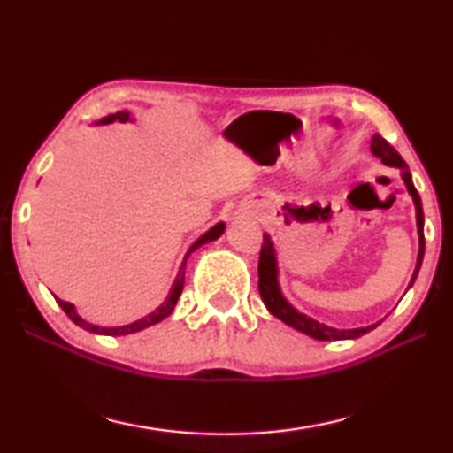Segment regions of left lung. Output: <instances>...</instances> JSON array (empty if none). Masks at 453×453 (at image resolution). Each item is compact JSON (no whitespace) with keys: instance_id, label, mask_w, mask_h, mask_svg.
<instances>
[{"instance_id":"obj_1","label":"left lung","mask_w":453,"mask_h":453,"mask_svg":"<svg viewBox=\"0 0 453 453\" xmlns=\"http://www.w3.org/2000/svg\"><path fill=\"white\" fill-rule=\"evenodd\" d=\"M372 153L375 157L381 159V164H386L389 167H397L402 170V180L408 188V194L413 199V205H416V224H418V235H419V251H418V262H416V270H413V275L410 280V286H413L416 281L421 262H424V251H426V240H424V210H421V199L418 189L413 188L411 181V173L408 170V164L403 162L400 153H397L392 145H389L380 134H375L372 137ZM257 273H259V296L265 303L267 311L275 316L278 319H281L283 324H288L289 327L297 329L305 335L313 337V340L319 342H340V340H356V337H362L364 334L372 332L373 327H378V324L365 326V327H354V329H337L332 326L321 324V321L313 319L305 313L297 311L294 305H291L286 297L281 294L280 288V280H278V254H275V245L272 242L270 234H264V243H262V251H259V264H257Z\"/></svg>"}]
</instances>
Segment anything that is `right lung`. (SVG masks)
Here are the masks:
<instances>
[{
	"mask_svg": "<svg viewBox=\"0 0 453 453\" xmlns=\"http://www.w3.org/2000/svg\"><path fill=\"white\" fill-rule=\"evenodd\" d=\"M113 121H121V124H126V121H134V118H129V111H118V113H110V116L97 119L96 126H107V124H113ZM224 229H226V224H224V221H219V224L210 227L208 232L199 235L197 240L189 245L188 254L183 256V262H181V265H180L178 275H175V280H173V283H172V289H170V294H167L165 302H164L162 305H157V308L153 310L151 313H148V316H145V318H140L137 321H134V324L119 326V327H102V326H94V324H89V321L83 319L78 311H75V305H73V303L64 302V300H59V297H56L58 303H59V308L67 313V318H70L75 326H80V327H83V329H88V332L99 334V335H127V334L142 332V329L150 327V326H153V324H159V321H162L164 318L170 316V313H172L173 308H175V303H178V300H180L181 289H183V281H186V264H188V257H189L191 254H194V251H196L197 248H202L203 243H210V242H213V240H218V237H219L221 234H224Z\"/></svg>",
	"mask_w": 453,
	"mask_h": 453,
	"instance_id": "1",
	"label": "right lung"
}]
</instances>
